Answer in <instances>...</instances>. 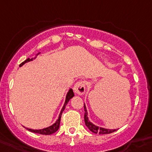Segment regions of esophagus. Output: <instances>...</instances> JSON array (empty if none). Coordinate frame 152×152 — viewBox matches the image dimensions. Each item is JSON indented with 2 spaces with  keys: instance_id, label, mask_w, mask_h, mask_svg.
Here are the masks:
<instances>
[{
  "instance_id": "esophagus-1",
  "label": "esophagus",
  "mask_w": 152,
  "mask_h": 152,
  "mask_svg": "<svg viewBox=\"0 0 152 152\" xmlns=\"http://www.w3.org/2000/svg\"><path fill=\"white\" fill-rule=\"evenodd\" d=\"M73 91L78 95H83L86 92V83L83 81H80L76 83L73 88Z\"/></svg>"
}]
</instances>
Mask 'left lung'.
I'll return each mask as SVG.
<instances>
[{"mask_svg": "<svg viewBox=\"0 0 152 152\" xmlns=\"http://www.w3.org/2000/svg\"><path fill=\"white\" fill-rule=\"evenodd\" d=\"M84 109H85V124H86V127L89 129L91 132H93L94 134H111L113 132L116 131L118 129H109V128H104V127H99V126L95 125L94 124L90 121L88 116V111L87 108H86V104L84 103Z\"/></svg>", "mask_w": 152, "mask_h": 152, "instance_id": "obj_1", "label": "left lung"}]
</instances>
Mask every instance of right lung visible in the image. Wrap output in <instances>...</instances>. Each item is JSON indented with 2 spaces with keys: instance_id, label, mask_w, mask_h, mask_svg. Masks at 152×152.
<instances>
[{
  "instance_id": "add662e5",
  "label": "right lung",
  "mask_w": 152,
  "mask_h": 152,
  "mask_svg": "<svg viewBox=\"0 0 152 152\" xmlns=\"http://www.w3.org/2000/svg\"><path fill=\"white\" fill-rule=\"evenodd\" d=\"M39 54H40V52H38L34 58H28L27 60H25V61L22 62V63L19 65V66H23L25 63H28V62L31 61H33V60H34V59H36L37 57ZM73 96H74V93H73V89L69 88V91H68V92L66 93V98H65V102H64V103L63 107H62L61 110V112H60V114H59V115H58V118L57 119L56 121H55L53 124H52V125L49 126V127H44V128H42V129H31V128H28V127H25V128H26L27 130H29V131L35 133V134H43V135H50V134H54V133H55L57 130H58L59 126H60L61 118L62 113H63L65 107H66V104H67L68 102L69 101V100H70L72 97H73Z\"/></svg>"
}]
</instances>
